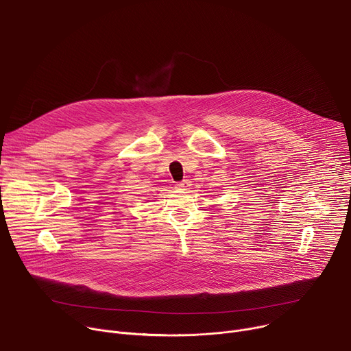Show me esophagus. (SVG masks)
Listing matches in <instances>:
<instances>
[{
    "label": "esophagus",
    "mask_w": 351,
    "mask_h": 351,
    "mask_svg": "<svg viewBox=\"0 0 351 351\" xmlns=\"http://www.w3.org/2000/svg\"><path fill=\"white\" fill-rule=\"evenodd\" d=\"M190 186V182L189 180H183V182H179V183H176V189H180V190H183V189H187Z\"/></svg>",
    "instance_id": "1"
}]
</instances>
